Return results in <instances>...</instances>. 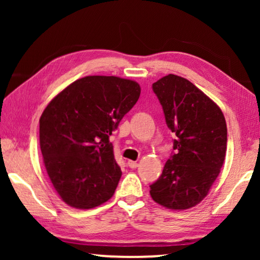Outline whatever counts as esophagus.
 Returning a JSON list of instances; mask_svg holds the SVG:
<instances>
[{"label":"esophagus","instance_id":"1","mask_svg":"<svg viewBox=\"0 0 260 260\" xmlns=\"http://www.w3.org/2000/svg\"><path fill=\"white\" fill-rule=\"evenodd\" d=\"M127 166H129L131 169H135V168H137V167H138V163L135 162V161H127Z\"/></svg>","mask_w":260,"mask_h":260}]
</instances>
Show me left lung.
I'll return each mask as SVG.
<instances>
[{
  "instance_id": "left-lung-1",
  "label": "left lung",
  "mask_w": 260,
  "mask_h": 260,
  "mask_svg": "<svg viewBox=\"0 0 260 260\" xmlns=\"http://www.w3.org/2000/svg\"><path fill=\"white\" fill-rule=\"evenodd\" d=\"M152 90L175 136V152L150 186V195L163 207L183 211L204 200L219 175L226 156V120L219 106L182 77L168 74Z\"/></svg>"
}]
</instances>
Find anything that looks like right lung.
<instances>
[{"mask_svg": "<svg viewBox=\"0 0 260 260\" xmlns=\"http://www.w3.org/2000/svg\"><path fill=\"white\" fill-rule=\"evenodd\" d=\"M141 94L136 81L88 76L55 95L40 117V148L49 180L71 207L112 198L122 176L109 137Z\"/></svg>", "mask_w": 260, "mask_h": 260, "instance_id": "right-lung-1", "label": "right lung"}]
</instances>
